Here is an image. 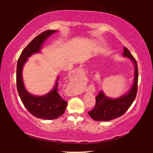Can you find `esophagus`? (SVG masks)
Returning a JSON list of instances; mask_svg holds the SVG:
<instances>
[{
	"instance_id": "obj_1",
	"label": "esophagus",
	"mask_w": 153,
	"mask_h": 153,
	"mask_svg": "<svg viewBox=\"0 0 153 153\" xmlns=\"http://www.w3.org/2000/svg\"><path fill=\"white\" fill-rule=\"evenodd\" d=\"M79 70H80V69H79Z\"/></svg>"
}]
</instances>
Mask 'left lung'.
Instances as JSON below:
<instances>
[{
  "instance_id": "8db88e82",
  "label": "left lung",
  "mask_w": 153,
  "mask_h": 153,
  "mask_svg": "<svg viewBox=\"0 0 153 153\" xmlns=\"http://www.w3.org/2000/svg\"><path fill=\"white\" fill-rule=\"evenodd\" d=\"M123 56L129 58L134 64V83L128 93L120 97L111 99L104 95L102 91L95 97L96 103L93 109L88 112L89 116L96 121H109L125 114L134 101L137 93L138 67L134 58L126 47H124Z\"/></svg>"
}]
</instances>
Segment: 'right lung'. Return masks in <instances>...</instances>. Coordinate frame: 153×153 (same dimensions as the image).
I'll use <instances>...</instances> for the list:
<instances>
[{
  "instance_id": "add662e5",
  "label": "right lung",
  "mask_w": 153,
  "mask_h": 153,
  "mask_svg": "<svg viewBox=\"0 0 153 153\" xmlns=\"http://www.w3.org/2000/svg\"><path fill=\"white\" fill-rule=\"evenodd\" d=\"M56 30H48L35 37L28 46L23 50L19 58L16 66V87L18 93L27 110L35 117L45 120H53L61 116L64 114L68 105L58 93L57 78L53 90L42 96H35L29 93L25 88L22 77V70L28 58L35 53L40 51L42 45L50 35Z\"/></svg>"
}]
</instances>
